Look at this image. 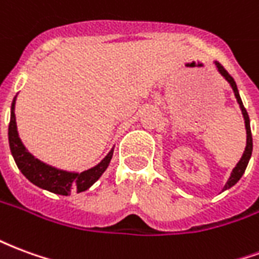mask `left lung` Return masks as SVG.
<instances>
[{"label":"left lung","instance_id":"left-lung-1","mask_svg":"<svg viewBox=\"0 0 259 259\" xmlns=\"http://www.w3.org/2000/svg\"><path fill=\"white\" fill-rule=\"evenodd\" d=\"M215 65H217L218 70L221 72V74H222L225 79L228 80L229 84L232 85V89H233L234 96H236V98H237V102H239L240 108H241V112H243V116H244L245 130H247V146H245L244 154H243V157H241V159L239 161V163L236 165V168L233 169V172H232V175H230L228 183H226L225 187H223V190H228V189H230L232 186H234L237 182H239L240 178H241L243 174H244L247 165H248V161H250V158H251V152H252V136H251L250 118H248V113H247V111H245L244 105H243V101H241V98H240V94H239V90H237V85H236V81H234L233 77L228 73V70L223 68L222 65L219 64V62H215Z\"/></svg>","mask_w":259,"mask_h":259}]
</instances>
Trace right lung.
Returning a JSON list of instances; mask_svg holds the SVG:
<instances>
[{
  "mask_svg": "<svg viewBox=\"0 0 259 259\" xmlns=\"http://www.w3.org/2000/svg\"><path fill=\"white\" fill-rule=\"evenodd\" d=\"M15 100L16 97L14 98L12 107H11V122L8 127L9 147H11L15 162L20 169V172L25 175L26 179L30 180L33 185H36L40 189L61 195L70 194L72 190L80 193L94 185L108 168V165L112 159L113 150H111L107 157L94 168L84 170L81 174L61 170V169L41 162L40 159L33 157L20 141L18 129H16V119H15Z\"/></svg>",
  "mask_w": 259,
  "mask_h": 259,
  "instance_id": "obj_1",
  "label": "right lung"
}]
</instances>
